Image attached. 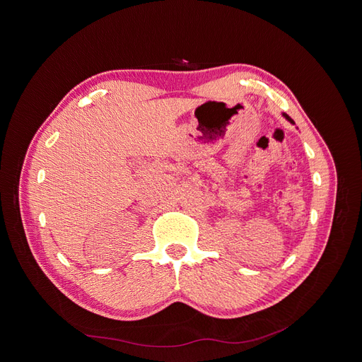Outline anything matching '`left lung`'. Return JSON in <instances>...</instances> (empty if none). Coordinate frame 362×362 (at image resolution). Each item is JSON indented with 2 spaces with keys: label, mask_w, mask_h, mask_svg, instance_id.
Instances as JSON below:
<instances>
[{
  "label": "left lung",
  "mask_w": 362,
  "mask_h": 362,
  "mask_svg": "<svg viewBox=\"0 0 362 362\" xmlns=\"http://www.w3.org/2000/svg\"><path fill=\"white\" fill-rule=\"evenodd\" d=\"M286 119H289V117H288V116H286ZM289 120H291V119H289ZM291 122H292V120H291Z\"/></svg>",
  "instance_id": "obj_1"
}]
</instances>
